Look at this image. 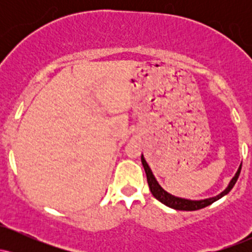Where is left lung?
Here are the masks:
<instances>
[{
    "label": "left lung",
    "instance_id": "obj_1",
    "mask_svg": "<svg viewBox=\"0 0 252 252\" xmlns=\"http://www.w3.org/2000/svg\"><path fill=\"white\" fill-rule=\"evenodd\" d=\"M141 161H142L143 168H144V170H146L147 181H148L149 189H150V192H152V194L154 195L158 201H161L162 204L166 205V206L170 207V209L179 210V211H196V210L204 209V207L209 206V205L213 204V202L218 200V199H220L224 195H226L227 193L233 189V186H235V184L237 182V179H238L239 174H241V169H242V164H241L238 170H237L236 175L233 176L232 180H231L230 184H228V186L224 190H222L220 194L213 196V198L204 199V200H189V199L179 198V196L172 195V194H169L168 192H166V190H164L162 187L158 185V182L156 181L155 176L153 175L152 169L149 168L148 163H147L146 160H144L143 155L141 156Z\"/></svg>",
    "mask_w": 252,
    "mask_h": 252
}]
</instances>
